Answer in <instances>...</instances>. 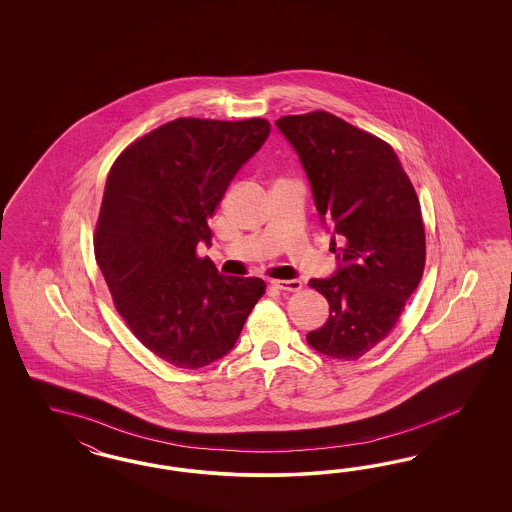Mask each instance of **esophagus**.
I'll use <instances>...</instances> for the list:
<instances>
[{
	"label": "esophagus",
	"mask_w": 512,
	"mask_h": 512,
	"mask_svg": "<svg viewBox=\"0 0 512 512\" xmlns=\"http://www.w3.org/2000/svg\"><path fill=\"white\" fill-rule=\"evenodd\" d=\"M272 285L279 291H289V293H298L302 289L300 279H272Z\"/></svg>",
	"instance_id": "esophagus-1"
}]
</instances>
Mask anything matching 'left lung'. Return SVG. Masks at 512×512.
Returning a JSON list of instances; mask_svg holds the SVG:
<instances>
[{
	"instance_id": "8db88e82",
	"label": "left lung",
	"mask_w": 512,
	"mask_h": 512,
	"mask_svg": "<svg viewBox=\"0 0 512 512\" xmlns=\"http://www.w3.org/2000/svg\"><path fill=\"white\" fill-rule=\"evenodd\" d=\"M310 178L321 219L338 236L332 278L311 279L325 296L328 321L308 334L326 357H364L396 326L419 287L426 234L419 197L392 146L326 110L279 118Z\"/></svg>"
}]
</instances>
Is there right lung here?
Listing matches in <instances>:
<instances>
[{
    "instance_id": "1",
    "label": "right lung",
    "mask_w": 512,
    "mask_h": 512,
    "mask_svg": "<svg viewBox=\"0 0 512 512\" xmlns=\"http://www.w3.org/2000/svg\"><path fill=\"white\" fill-rule=\"evenodd\" d=\"M268 135L264 118H176L131 142L110 167L95 261L125 325L176 368L227 355L266 291L263 279L221 276L197 246L210 244L208 219Z\"/></svg>"
}]
</instances>
